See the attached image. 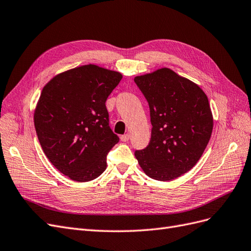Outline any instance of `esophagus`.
I'll list each match as a JSON object with an SVG mask.
<instances>
[{
  "mask_svg": "<svg viewBox=\"0 0 251 251\" xmlns=\"http://www.w3.org/2000/svg\"><path fill=\"white\" fill-rule=\"evenodd\" d=\"M120 139H121V141H124V142H127L128 140H130V134H125V135H121V136H120Z\"/></svg>",
  "mask_w": 251,
  "mask_h": 251,
  "instance_id": "esophagus-1",
  "label": "esophagus"
}]
</instances>
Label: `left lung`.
Returning <instances> with one entry per match:
<instances>
[{"instance_id": "obj_1", "label": "left lung", "mask_w": 251, "mask_h": 251, "mask_svg": "<svg viewBox=\"0 0 251 251\" xmlns=\"http://www.w3.org/2000/svg\"><path fill=\"white\" fill-rule=\"evenodd\" d=\"M150 105L149 146L135 151L151 179L170 181L192 170L210 139L214 118L208 98L195 83L161 68L134 78Z\"/></svg>"}]
</instances>
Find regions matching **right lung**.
Instances as JSON below:
<instances>
[{
  "mask_svg": "<svg viewBox=\"0 0 251 251\" xmlns=\"http://www.w3.org/2000/svg\"><path fill=\"white\" fill-rule=\"evenodd\" d=\"M123 75L96 65L55 75L44 87L34 110V126L45 155L76 182L100 177L108 151L119 141L109 126L105 101Z\"/></svg>",
  "mask_w": 251,
  "mask_h": 251,
  "instance_id": "add662e5",
  "label": "right lung"
}]
</instances>
